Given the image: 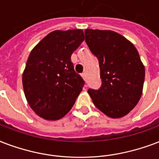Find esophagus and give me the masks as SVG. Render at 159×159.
I'll return each instance as SVG.
<instances>
[{
  "instance_id": "esophagus-1",
  "label": "esophagus",
  "mask_w": 159,
  "mask_h": 159,
  "mask_svg": "<svg viewBox=\"0 0 159 159\" xmlns=\"http://www.w3.org/2000/svg\"><path fill=\"white\" fill-rule=\"evenodd\" d=\"M82 77L84 79V81H87V74H86V72L82 73Z\"/></svg>"
}]
</instances>
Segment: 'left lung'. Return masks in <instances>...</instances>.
Segmentation results:
<instances>
[{
  "mask_svg": "<svg viewBox=\"0 0 159 159\" xmlns=\"http://www.w3.org/2000/svg\"><path fill=\"white\" fill-rule=\"evenodd\" d=\"M85 41L99 61L102 86L88 93L98 108L112 118L125 116L141 98L145 68L139 52L112 31L85 30Z\"/></svg>",
  "mask_w": 159,
  "mask_h": 159,
  "instance_id": "1",
  "label": "left lung"
}]
</instances>
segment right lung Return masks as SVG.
<instances>
[{
  "instance_id": "obj_1",
  "label": "right lung",
  "mask_w": 159,
  "mask_h": 159,
  "mask_svg": "<svg viewBox=\"0 0 159 159\" xmlns=\"http://www.w3.org/2000/svg\"><path fill=\"white\" fill-rule=\"evenodd\" d=\"M84 38L82 30H57L30 53L23 71V89L39 117L49 121L63 117L82 92L84 81L75 71L71 56Z\"/></svg>"
}]
</instances>
